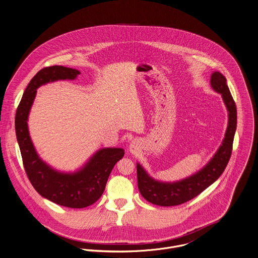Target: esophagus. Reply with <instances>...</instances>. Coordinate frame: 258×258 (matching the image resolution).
Wrapping results in <instances>:
<instances>
[{"instance_id":"obj_1","label":"esophagus","mask_w":258,"mask_h":258,"mask_svg":"<svg viewBox=\"0 0 258 258\" xmlns=\"http://www.w3.org/2000/svg\"><path fill=\"white\" fill-rule=\"evenodd\" d=\"M138 150H139V144H138V142H137V141H132L131 144H130V146H129V151H130V153L136 154V153L138 152Z\"/></svg>"}]
</instances>
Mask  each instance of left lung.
Masks as SVG:
<instances>
[{
    "label": "left lung",
    "instance_id": "8db88e82",
    "mask_svg": "<svg viewBox=\"0 0 258 258\" xmlns=\"http://www.w3.org/2000/svg\"><path fill=\"white\" fill-rule=\"evenodd\" d=\"M212 89L221 94L229 112L228 127L222 145L210 162L196 173L174 182H164L151 177L140 164H137L138 188L142 196L158 206H176L199 195L214 183L230 161L236 129V106L227 86V80L220 72L212 73Z\"/></svg>",
    "mask_w": 258,
    "mask_h": 258
}]
</instances>
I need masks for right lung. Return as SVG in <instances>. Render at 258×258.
I'll return each mask as SVG.
<instances>
[{
    "label": "right lung",
    "mask_w": 258,
    "mask_h": 258,
    "mask_svg": "<svg viewBox=\"0 0 258 258\" xmlns=\"http://www.w3.org/2000/svg\"><path fill=\"white\" fill-rule=\"evenodd\" d=\"M81 73L63 66L39 71L24 91L16 113V134L24 169L34 189L44 198L68 208H85L102 195L113 166L124 156L121 148H103L74 172H62L47 164L38 156L29 136L27 120L36 90L59 80H75Z\"/></svg>",
    "instance_id": "right-lung-1"
}]
</instances>
